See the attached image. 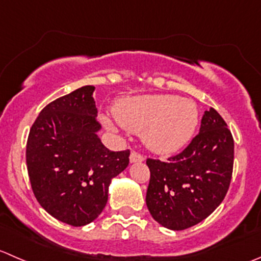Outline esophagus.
Wrapping results in <instances>:
<instances>
[{
  "mask_svg": "<svg viewBox=\"0 0 261 261\" xmlns=\"http://www.w3.org/2000/svg\"><path fill=\"white\" fill-rule=\"evenodd\" d=\"M143 161H144V155L139 153V151H133V153L130 154L131 163H138V162H143Z\"/></svg>",
  "mask_w": 261,
  "mask_h": 261,
  "instance_id": "1",
  "label": "esophagus"
}]
</instances>
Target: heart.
Instances as JSON below:
<instances>
[{"label":"heart","mask_w":261,"mask_h":261,"mask_svg":"<svg viewBox=\"0 0 261 261\" xmlns=\"http://www.w3.org/2000/svg\"><path fill=\"white\" fill-rule=\"evenodd\" d=\"M113 113L121 127L143 134L145 145L159 154H171L184 148L199 121L198 107L191 99L169 94L122 99ZM106 123L111 125L110 121Z\"/></svg>","instance_id":"obj_1"}]
</instances>
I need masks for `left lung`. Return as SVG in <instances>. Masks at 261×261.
<instances>
[{
    "instance_id": "left-lung-1",
    "label": "left lung",
    "mask_w": 261,
    "mask_h": 261,
    "mask_svg": "<svg viewBox=\"0 0 261 261\" xmlns=\"http://www.w3.org/2000/svg\"><path fill=\"white\" fill-rule=\"evenodd\" d=\"M234 144L214 108L201 118L200 133L167 161L148 158L146 206L163 227L182 231L211 216L223 201L233 171Z\"/></svg>"
}]
</instances>
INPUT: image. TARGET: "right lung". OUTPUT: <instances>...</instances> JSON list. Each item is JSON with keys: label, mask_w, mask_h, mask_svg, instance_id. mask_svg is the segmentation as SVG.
I'll use <instances>...</instances> for the list:
<instances>
[{"label": "right lung", "mask_w": 261, "mask_h": 261, "mask_svg": "<svg viewBox=\"0 0 261 261\" xmlns=\"http://www.w3.org/2000/svg\"><path fill=\"white\" fill-rule=\"evenodd\" d=\"M94 89L85 85L45 106L27 141L28 174L38 203L74 227L102 213L111 179L130 162V149L112 151L98 138Z\"/></svg>", "instance_id": "1"}]
</instances>
